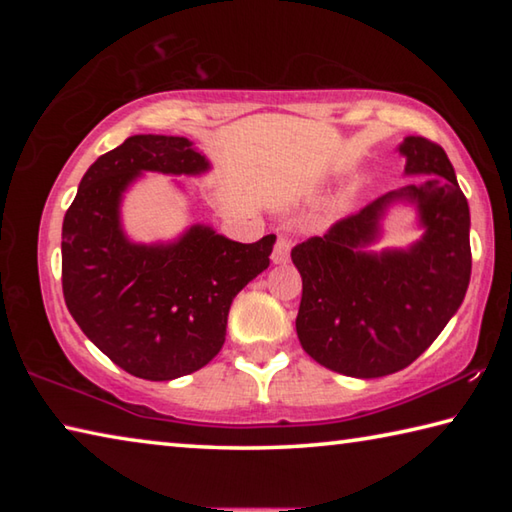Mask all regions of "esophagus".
<instances>
[{
  "label": "esophagus",
  "mask_w": 512,
  "mask_h": 512,
  "mask_svg": "<svg viewBox=\"0 0 512 512\" xmlns=\"http://www.w3.org/2000/svg\"><path fill=\"white\" fill-rule=\"evenodd\" d=\"M291 239L289 237H280L275 241V248H273V264H287L291 259Z\"/></svg>",
  "instance_id": "34e87169"
}]
</instances>
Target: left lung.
Returning <instances> with one entry per match:
<instances>
[{"instance_id":"obj_1","label":"left lung","mask_w":512,"mask_h":512,"mask_svg":"<svg viewBox=\"0 0 512 512\" xmlns=\"http://www.w3.org/2000/svg\"><path fill=\"white\" fill-rule=\"evenodd\" d=\"M397 151L406 176H427L424 183L379 196L291 250L302 277V350L348 377H384L411 366L456 314L470 284V207L452 162L443 146L415 135ZM397 202L414 207L423 237L409 249L368 251Z\"/></svg>"}]
</instances>
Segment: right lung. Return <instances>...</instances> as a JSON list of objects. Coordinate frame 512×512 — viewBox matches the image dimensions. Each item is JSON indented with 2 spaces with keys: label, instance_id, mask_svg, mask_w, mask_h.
<instances>
[{
  "label": "right lung",
  "instance_id": "obj_1",
  "mask_svg": "<svg viewBox=\"0 0 512 512\" xmlns=\"http://www.w3.org/2000/svg\"><path fill=\"white\" fill-rule=\"evenodd\" d=\"M146 171L201 176L210 160L173 135H133L97 158L63 221V293L110 361L169 381L219 354L232 300L271 264L275 235L239 244L196 223L173 241L137 244L121 225V201Z\"/></svg>",
  "mask_w": 512,
  "mask_h": 512
}]
</instances>
